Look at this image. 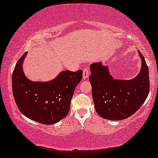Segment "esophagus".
Masks as SVG:
<instances>
[{
	"label": "esophagus",
	"mask_w": 158,
	"mask_h": 158,
	"mask_svg": "<svg viewBox=\"0 0 158 158\" xmlns=\"http://www.w3.org/2000/svg\"><path fill=\"white\" fill-rule=\"evenodd\" d=\"M89 75V67H85L83 69V73H82V78L83 80H86L88 78Z\"/></svg>",
	"instance_id": "1"
}]
</instances>
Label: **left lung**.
Wrapping results in <instances>:
<instances>
[{"mask_svg": "<svg viewBox=\"0 0 158 158\" xmlns=\"http://www.w3.org/2000/svg\"><path fill=\"white\" fill-rule=\"evenodd\" d=\"M141 68L136 76L131 80L115 79L108 65L101 61L90 65L89 80L93 88L94 108L99 116L105 119L118 121L133 115L143 105L149 93L148 67L138 50Z\"/></svg>", "mask_w": 158, "mask_h": 158, "instance_id": "left-lung-1", "label": "left lung"}]
</instances>
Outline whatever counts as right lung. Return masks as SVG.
<instances>
[{
    "label": "right lung",
    "mask_w": 158,
    "mask_h": 158,
    "mask_svg": "<svg viewBox=\"0 0 158 158\" xmlns=\"http://www.w3.org/2000/svg\"><path fill=\"white\" fill-rule=\"evenodd\" d=\"M27 52L18 62L12 76V89L21 113L31 120L46 125L59 122L67 116L75 89L82 71H64L51 81H32L26 77L23 62Z\"/></svg>",
    "instance_id": "add662e5"
}]
</instances>
